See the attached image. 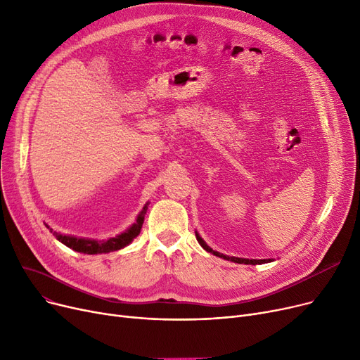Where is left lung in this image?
Listing matches in <instances>:
<instances>
[{
    "instance_id": "obj_1",
    "label": "left lung",
    "mask_w": 360,
    "mask_h": 360,
    "mask_svg": "<svg viewBox=\"0 0 360 360\" xmlns=\"http://www.w3.org/2000/svg\"><path fill=\"white\" fill-rule=\"evenodd\" d=\"M195 236H197V240H198V243L201 245V247L207 251V252H212L213 255H216V257H220V258H223V259H228V261H232V262H238V264H252V266H257V264H264V262H271L273 259H248V258H238V257H228V255H223V254H220V252H217V251H213L209 245H207L204 240H202V238L195 232Z\"/></svg>"
}]
</instances>
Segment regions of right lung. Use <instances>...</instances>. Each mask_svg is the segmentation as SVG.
Instances as JSON below:
<instances>
[{"mask_svg": "<svg viewBox=\"0 0 360 360\" xmlns=\"http://www.w3.org/2000/svg\"><path fill=\"white\" fill-rule=\"evenodd\" d=\"M147 205H148V202L143 207V210L137 216L136 223L132 224L129 229H127L125 232H122L121 235H118L115 238L96 240V239H86V238H75V236L63 235V233H56V232H53V235L61 243H64L65 247L77 251V252L93 255V254H106V252H112V251H118V250L127 247V245H129L132 240H134V238L139 236V233L141 231V226L144 223ZM45 226L52 232V229L48 224H45Z\"/></svg>", "mask_w": 360, "mask_h": 360, "instance_id": "1", "label": "right lung"}]
</instances>
